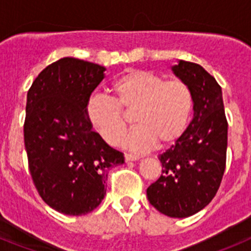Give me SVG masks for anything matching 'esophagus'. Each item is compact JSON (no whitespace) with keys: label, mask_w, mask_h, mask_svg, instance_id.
<instances>
[{"label":"esophagus","mask_w":251,"mask_h":251,"mask_svg":"<svg viewBox=\"0 0 251 251\" xmlns=\"http://www.w3.org/2000/svg\"><path fill=\"white\" fill-rule=\"evenodd\" d=\"M124 159H126V162L137 161V159H139V157L134 156V154H128V153H126V154H124Z\"/></svg>","instance_id":"1"}]
</instances>
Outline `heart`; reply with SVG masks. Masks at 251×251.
Segmentation results:
<instances>
[{"instance_id":"heart-1","label":"heart","mask_w":251,"mask_h":251,"mask_svg":"<svg viewBox=\"0 0 251 251\" xmlns=\"http://www.w3.org/2000/svg\"><path fill=\"white\" fill-rule=\"evenodd\" d=\"M112 99L92 97L86 117L93 129L110 146L119 145L127 129V114H133L137 127L126 145L142 152L168 147L187 130L194 110V95L186 81L165 77L147 70H128L110 85Z\"/></svg>"}]
</instances>
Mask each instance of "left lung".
Masks as SVG:
<instances>
[{"instance_id": "obj_1", "label": "left lung", "mask_w": 251, "mask_h": 251, "mask_svg": "<svg viewBox=\"0 0 251 251\" xmlns=\"http://www.w3.org/2000/svg\"><path fill=\"white\" fill-rule=\"evenodd\" d=\"M172 72L191 88L194 118L185 134L159 154L162 175L147 188V197L161 214L182 219L206 207L220 187L227 121L221 86L202 66L179 60Z\"/></svg>"}]
</instances>
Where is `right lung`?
I'll return each mask as SVG.
<instances>
[{
	"mask_svg": "<svg viewBox=\"0 0 251 251\" xmlns=\"http://www.w3.org/2000/svg\"><path fill=\"white\" fill-rule=\"evenodd\" d=\"M105 68L75 57L46 66L27 92L24 139L37 192L61 214L92 212L105 195L112 167L123 153L92 129L86 103L104 79Z\"/></svg>",
	"mask_w": 251,
	"mask_h": 251,
	"instance_id": "right-lung-1",
	"label": "right lung"
}]
</instances>
